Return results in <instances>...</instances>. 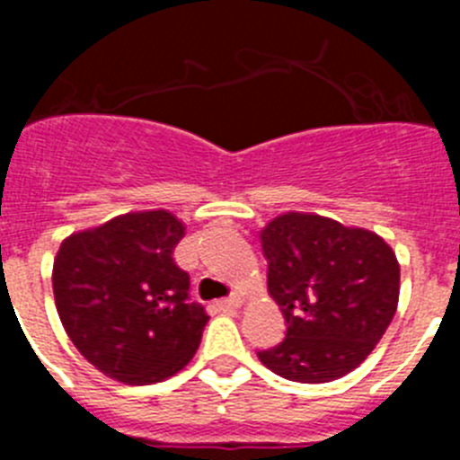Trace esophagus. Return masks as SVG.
Here are the masks:
<instances>
[{
    "label": "esophagus",
    "instance_id": "obj_1",
    "mask_svg": "<svg viewBox=\"0 0 460 460\" xmlns=\"http://www.w3.org/2000/svg\"><path fill=\"white\" fill-rule=\"evenodd\" d=\"M243 299L242 296H227V299H221V302H217V308L218 311H237V308H242Z\"/></svg>",
    "mask_w": 460,
    "mask_h": 460
}]
</instances>
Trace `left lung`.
<instances>
[{
    "instance_id": "obj_1",
    "label": "left lung",
    "mask_w": 460,
    "mask_h": 460,
    "mask_svg": "<svg viewBox=\"0 0 460 460\" xmlns=\"http://www.w3.org/2000/svg\"><path fill=\"white\" fill-rule=\"evenodd\" d=\"M267 290L288 323L283 343L258 352L276 376L332 382L367 359L398 306L401 267L380 234L286 211L260 230Z\"/></svg>"
}]
</instances>
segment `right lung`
Instances as JSON below:
<instances>
[{"instance_id": "obj_1", "label": "right lung", "mask_w": 460, "mask_h": 460, "mask_svg": "<svg viewBox=\"0 0 460 460\" xmlns=\"http://www.w3.org/2000/svg\"><path fill=\"white\" fill-rule=\"evenodd\" d=\"M184 230L168 209L128 211L68 234L57 251V313L103 376L154 385L193 359L209 315L189 302V274L172 258Z\"/></svg>"}]
</instances>
